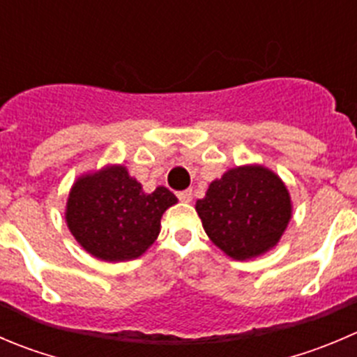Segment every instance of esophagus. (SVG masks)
I'll list each match as a JSON object with an SVG mask.
<instances>
[{"label": "esophagus", "mask_w": 357, "mask_h": 357, "mask_svg": "<svg viewBox=\"0 0 357 357\" xmlns=\"http://www.w3.org/2000/svg\"><path fill=\"white\" fill-rule=\"evenodd\" d=\"M178 199L181 200V202H192V199H193V193H192V190H183V192H179L178 193Z\"/></svg>", "instance_id": "obj_1"}]
</instances>
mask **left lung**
<instances>
[{
    "mask_svg": "<svg viewBox=\"0 0 357 357\" xmlns=\"http://www.w3.org/2000/svg\"><path fill=\"white\" fill-rule=\"evenodd\" d=\"M195 211L213 244L231 259L245 261L279 244L293 204L288 186L274 171L248 164L214 179Z\"/></svg>",
    "mask_w": 357,
    "mask_h": 357,
    "instance_id": "obj_1",
    "label": "left lung"
}]
</instances>
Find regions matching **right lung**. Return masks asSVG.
<instances>
[{"label": "right lung", "mask_w": 357, "mask_h": 357, "mask_svg": "<svg viewBox=\"0 0 357 357\" xmlns=\"http://www.w3.org/2000/svg\"><path fill=\"white\" fill-rule=\"evenodd\" d=\"M178 204L165 186L151 193L126 165H105L76 178L66 202L69 231L89 255L119 263L139 258L157 241L162 214Z\"/></svg>", "instance_id": "add662e5"}]
</instances>
